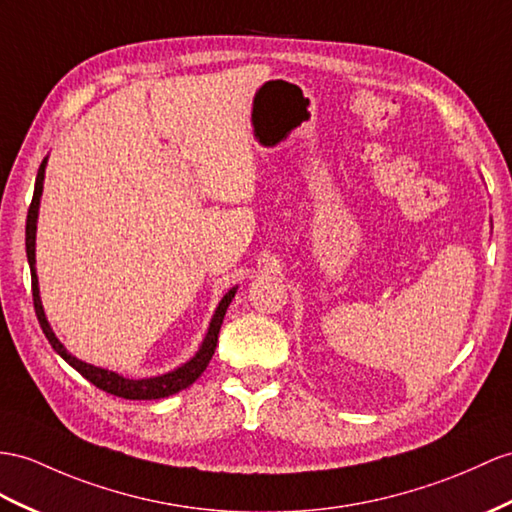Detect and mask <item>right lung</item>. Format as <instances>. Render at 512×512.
Segmentation results:
<instances>
[{
	"instance_id": "obj_1",
	"label": "right lung",
	"mask_w": 512,
	"mask_h": 512,
	"mask_svg": "<svg viewBox=\"0 0 512 512\" xmlns=\"http://www.w3.org/2000/svg\"><path fill=\"white\" fill-rule=\"evenodd\" d=\"M45 167H47V156L43 158L39 173H36V182H34V197H32V204H30V210H28V221H26V252H28V263H30V273H32L34 310H36V317H39V323H41V328L47 336L49 345L54 347V352L60 358H65L73 369L82 373V376L89 380L91 384H95L97 389H102L110 395L123 397V400H160V397H169V395L180 393L182 389L191 386L199 376H202L204 369L210 363V358H213L223 317H226V310L234 299V293H236V289H239V286H232V289L221 297V302L215 310L213 319H210L208 332L204 336L202 345H199V350L189 360H186V363H182L180 367H176L173 371L160 373V376H154V378L132 380V378H123L121 373H117V371H108V369H102V367L89 365V363H84V360L69 354L67 347L58 341V336L54 334L52 326H49V321L45 317L41 293H39V276H36V221H39V206H41V195H43Z\"/></svg>"
}]
</instances>
